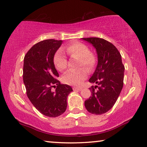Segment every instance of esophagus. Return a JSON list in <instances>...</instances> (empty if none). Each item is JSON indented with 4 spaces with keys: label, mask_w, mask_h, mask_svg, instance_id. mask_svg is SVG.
<instances>
[{
    "label": "esophagus",
    "mask_w": 147,
    "mask_h": 147,
    "mask_svg": "<svg viewBox=\"0 0 147 147\" xmlns=\"http://www.w3.org/2000/svg\"><path fill=\"white\" fill-rule=\"evenodd\" d=\"M73 90H77V91H80L82 88H78V87H73Z\"/></svg>",
    "instance_id": "1"
}]
</instances>
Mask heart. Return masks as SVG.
I'll return each mask as SVG.
<instances>
[{"label": "heart", "mask_w": 147, "mask_h": 147, "mask_svg": "<svg viewBox=\"0 0 147 147\" xmlns=\"http://www.w3.org/2000/svg\"><path fill=\"white\" fill-rule=\"evenodd\" d=\"M66 51L71 57L79 59V67H84L92 70L96 64V57L90 53L87 46L82 43H74L66 48ZM55 67L59 71H64L67 67V59L62 50H59L53 57ZM88 75L86 69L81 68L78 70H71L63 76V81L65 84L74 86H80Z\"/></svg>", "instance_id": "1"}]
</instances>
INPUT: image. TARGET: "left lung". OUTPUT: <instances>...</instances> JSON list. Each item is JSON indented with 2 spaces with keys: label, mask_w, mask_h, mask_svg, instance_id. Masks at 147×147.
<instances>
[{
  "label": "left lung",
  "mask_w": 147,
  "mask_h": 147,
  "mask_svg": "<svg viewBox=\"0 0 147 147\" xmlns=\"http://www.w3.org/2000/svg\"><path fill=\"white\" fill-rule=\"evenodd\" d=\"M96 48L98 65L89 82L97 85L90 88L91 96L84 102L88 111L101 115L117 101L123 86L125 67L121 56L112 43L99 38H82Z\"/></svg>",
  "instance_id": "obj_1"
}]
</instances>
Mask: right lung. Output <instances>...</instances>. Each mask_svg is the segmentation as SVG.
I'll list each match as a JSON object with an SVG mask.
<instances>
[{
    "label": "right lung",
    "instance_id": "1",
    "mask_svg": "<svg viewBox=\"0 0 147 147\" xmlns=\"http://www.w3.org/2000/svg\"><path fill=\"white\" fill-rule=\"evenodd\" d=\"M62 40L45 39L36 43L24 59L23 80L26 94L43 115L56 117L65 112L71 86L61 84L53 57ZM54 87L56 90L53 91Z\"/></svg>",
    "mask_w": 147,
    "mask_h": 147
}]
</instances>
